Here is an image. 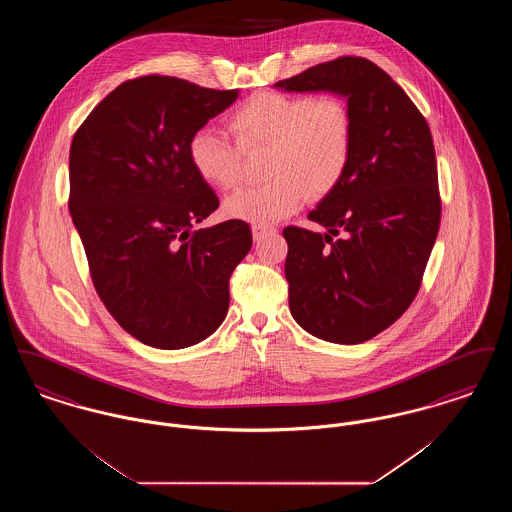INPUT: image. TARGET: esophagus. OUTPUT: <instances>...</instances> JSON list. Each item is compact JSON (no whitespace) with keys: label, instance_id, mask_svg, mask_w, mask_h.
<instances>
[{"label":"esophagus","instance_id":"1","mask_svg":"<svg viewBox=\"0 0 512 512\" xmlns=\"http://www.w3.org/2000/svg\"><path fill=\"white\" fill-rule=\"evenodd\" d=\"M251 232H253V240H255V242H259V240H263L265 236L272 234V232H276V230H274L272 226H259V224H253Z\"/></svg>","mask_w":512,"mask_h":512}]
</instances>
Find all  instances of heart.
<instances>
[{"label":"heart","instance_id":"1","mask_svg":"<svg viewBox=\"0 0 512 512\" xmlns=\"http://www.w3.org/2000/svg\"><path fill=\"white\" fill-rule=\"evenodd\" d=\"M238 142L217 128H199L190 140L197 174L220 190H232L244 176V151L270 149L268 184L226 197L232 219L268 226L293 215L307 192H330L347 171L355 124L347 103L334 96H288L261 92L230 119Z\"/></svg>","mask_w":512,"mask_h":512}]
</instances>
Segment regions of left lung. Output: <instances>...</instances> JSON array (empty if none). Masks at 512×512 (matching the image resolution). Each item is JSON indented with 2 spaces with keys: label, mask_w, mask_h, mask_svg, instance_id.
I'll return each mask as SVG.
<instances>
[{
  "label": "left lung",
  "mask_w": 512,
  "mask_h": 512,
  "mask_svg": "<svg viewBox=\"0 0 512 512\" xmlns=\"http://www.w3.org/2000/svg\"><path fill=\"white\" fill-rule=\"evenodd\" d=\"M347 99L355 136L340 182L309 219L288 226L286 280L295 322L320 340L355 345L413 303L441 219L428 122L403 88L363 57H338L274 84Z\"/></svg>",
  "instance_id": "left-lung-1"
}]
</instances>
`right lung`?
Returning a JSON list of instances; mask_svg holds the SVG:
<instances>
[{
  "mask_svg": "<svg viewBox=\"0 0 512 512\" xmlns=\"http://www.w3.org/2000/svg\"><path fill=\"white\" fill-rule=\"evenodd\" d=\"M238 98L149 74L105 96L74 134L69 211L99 299L157 349L211 336L228 313V280L253 238L244 220L192 230L219 197L197 174L190 140Z\"/></svg>",
  "mask_w": 512,
  "mask_h": 512,
  "instance_id": "add662e5",
  "label": "right lung"
}]
</instances>
